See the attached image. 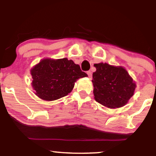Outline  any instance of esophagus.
Listing matches in <instances>:
<instances>
[{
    "label": "esophagus",
    "mask_w": 156,
    "mask_h": 156,
    "mask_svg": "<svg viewBox=\"0 0 156 156\" xmlns=\"http://www.w3.org/2000/svg\"><path fill=\"white\" fill-rule=\"evenodd\" d=\"M87 75H88L89 78V79H91V77H92V73H91V71L87 72Z\"/></svg>",
    "instance_id": "1"
}]
</instances>
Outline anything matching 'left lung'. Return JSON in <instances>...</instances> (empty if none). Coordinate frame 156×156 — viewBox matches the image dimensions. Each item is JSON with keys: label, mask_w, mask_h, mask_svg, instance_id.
Listing matches in <instances>:
<instances>
[{"label": "left lung", "mask_w": 156, "mask_h": 156, "mask_svg": "<svg viewBox=\"0 0 156 156\" xmlns=\"http://www.w3.org/2000/svg\"><path fill=\"white\" fill-rule=\"evenodd\" d=\"M93 73L94 99L109 108L125 106L133 97L136 84L127 70L121 66L107 63L94 64Z\"/></svg>", "instance_id": "8db88e82"}]
</instances>
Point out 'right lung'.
Instances as JSON below:
<instances>
[{
  "instance_id": "obj_1",
  "label": "right lung",
  "mask_w": 156,
  "mask_h": 156,
  "mask_svg": "<svg viewBox=\"0 0 156 156\" xmlns=\"http://www.w3.org/2000/svg\"><path fill=\"white\" fill-rule=\"evenodd\" d=\"M35 94L42 100L55 101L71 92L74 83L87 76L72 59H42L30 69Z\"/></svg>"
}]
</instances>
